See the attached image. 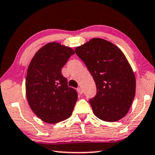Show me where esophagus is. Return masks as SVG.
<instances>
[{
    "label": "esophagus",
    "instance_id": "obj_1",
    "mask_svg": "<svg viewBox=\"0 0 155 155\" xmlns=\"http://www.w3.org/2000/svg\"><path fill=\"white\" fill-rule=\"evenodd\" d=\"M78 93H79L80 95H81V94H82V89L81 87H78Z\"/></svg>",
    "mask_w": 155,
    "mask_h": 155
}]
</instances>
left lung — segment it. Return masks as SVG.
Listing matches in <instances>:
<instances>
[{
  "instance_id": "left-lung-1",
  "label": "left lung",
  "mask_w": 155,
  "mask_h": 155,
  "mask_svg": "<svg viewBox=\"0 0 155 155\" xmlns=\"http://www.w3.org/2000/svg\"><path fill=\"white\" fill-rule=\"evenodd\" d=\"M92 75L97 92L89 100L100 120L113 122L127 115L136 94V78L124 53L112 42L95 38L75 48Z\"/></svg>"
}]
</instances>
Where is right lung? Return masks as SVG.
Returning a JSON list of instances; mask_svg holds the SVG:
<instances>
[{"mask_svg": "<svg viewBox=\"0 0 155 155\" xmlns=\"http://www.w3.org/2000/svg\"><path fill=\"white\" fill-rule=\"evenodd\" d=\"M75 54L72 48L52 42L42 47L31 59L26 78V95L31 109L40 120L55 124L71 115L78 100L61 74Z\"/></svg>", "mask_w": 155, "mask_h": 155, "instance_id": "right-lung-1", "label": "right lung"}]
</instances>
